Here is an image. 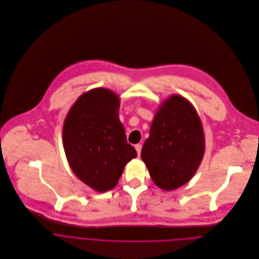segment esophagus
Segmentation results:
<instances>
[{"mask_svg":"<svg viewBox=\"0 0 259 259\" xmlns=\"http://www.w3.org/2000/svg\"><path fill=\"white\" fill-rule=\"evenodd\" d=\"M141 148H142V145H141V144H136V145H135V149H136V152H137L138 156H140V153H141Z\"/></svg>","mask_w":259,"mask_h":259,"instance_id":"1","label":"esophagus"}]
</instances>
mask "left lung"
I'll return each mask as SVG.
<instances>
[{
    "mask_svg": "<svg viewBox=\"0 0 259 259\" xmlns=\"http://www.w3.org/2000/svg\"><path fill=\"white\" fill-rule=\"evenodd\" d=\"M201 120L184 97L171 95L154 114L141 158L153 183L171 191L189 182L204 155Z\"/></svg>",
    "mask_w": 259,
    "mask_h": 259,
    "instance_id": "1",
    "label": "left lung"
}]
</instances>
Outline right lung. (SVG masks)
Masks as SVG:
<instances>
[{"instance_id":"1","label":"right lung","mask_w":259,"mask_h":259,"mask_svg":"<svg viewBox=\"0 0 259 259\" xmlns=\"http://www.w3.org/2000/svg\"><path fill=\"white\" fill-rule=\"evenodd\" d=\"M120 98L103 88L82 94L63 125V146L76 177L98 192L113 189L137 156L119 119Z\"/></svg>"}]
</instances>
